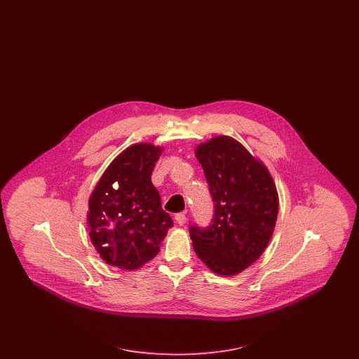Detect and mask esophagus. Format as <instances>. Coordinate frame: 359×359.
<instances>
[{"label": "esophagus", "mask_w": 359, "mask_h": 359, "mask_svg": "<svg viewBox=\"0 0 359 359\" xmlns=\"http://www.w3.org/2000/svg\"><path fill=\"white\" fill-rule=\"evenodd\" d=\"M175 221H176V223H179V224H184V223L187 222V217H186L184 212H179V214L175 215Z\"/></svg>", "instance_id": "1"}]
</instances>
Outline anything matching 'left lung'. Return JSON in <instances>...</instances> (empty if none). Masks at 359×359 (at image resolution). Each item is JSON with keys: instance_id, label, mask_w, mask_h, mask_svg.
I'll use <instances>...</instances> for the list:
<instances>
[{"instance_id": "8db88e82", "label": "left lung", "mask_w": 359, "mask_h": 359, "mask_svg": "<svg viewBox=\"0 0 359 359\" xmlns=\"http://www.w3.org/2000/svg\"><path fill=\"white\" fill-rule=\"evenodd\" d=\"M214 215L208 227L192 224V246L207 268L234 276L256 262L273 234L278 195L268 168L227 136L198 145Z\"/></svg>"}]
</instances>
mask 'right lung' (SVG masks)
I'll list each match as a JSON object with an SVG mask.
<instances>
[{"label":"right lung","instance_id":"1","mask_svg":"<svg viewBox=\"0 0 359 359\" xmlns=\"http://www.w3.org/2000/svg\"><path fill=\"white\" fill-rule=\"evenodd\" d=\"M161 152V147L147 142L126 148L111 161L90 196V239L109 265L126 271L141 268L158 253L173 226L151 180Z\"/></svg>","mask_w":359,"mask_h":359}]
</instances>
